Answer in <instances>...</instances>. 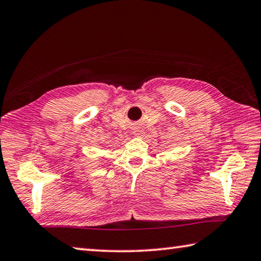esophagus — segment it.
I'll return each mask as SVG.
<instances>
[{
    "mask_svg": "<svg viewBox=\"0 0 261 261\" xmlns=\"http://www.w3.org/2000/svg\"><path fill=\"white\" fill-rule=\"evenodd\" d=\"M143 134V128L141 125H136L133 128V135L135 136H142Z\"/></svg>",
    "mask_w": 261,
    "mask_h": 261,
    "instance_id": "34e87169",
    "label": "esophagus"
}]
</instances>
